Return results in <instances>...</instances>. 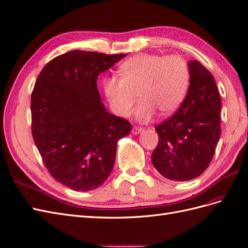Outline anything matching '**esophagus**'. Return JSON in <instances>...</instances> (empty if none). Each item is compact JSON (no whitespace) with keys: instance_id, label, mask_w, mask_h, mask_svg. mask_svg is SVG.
I'll return each mask as SVG.
<instances>
[{"instance_id":"esophagus-1","label":"esophagus","mask_w":248,"mask_h":248,"mask_svg":"<svg viewBox=\"0 0 248 248\" xmlns=\"http://www.w3.org/2000/svg\"><path fill=\"white\" fill-rule=\"evenodd\" d=\"M142 132H143V129H142V128H139V126H133L132 133L134 134V135H138V134L142 133Z\"/></svg>"}]
</instances>
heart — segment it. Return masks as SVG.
Masks as SVG:
<instances>
[{
    "label": "heart",
    "instance_id": "heart-1",
    "mask_svg": "<svg viewBox=\"0 0 248 248\" xmlns=\"http://www.w3.org/2000/svg\"><path fill=\"white\" fill-rule=\"evenodd\" d=\"M119 76L103 79V90L113 113L126 117L131 114L136 93L140 102L134 116L148 123L160 112L168 116L183 103L189 88L190 70L185 59L178 55L161 56L141 53L119 66Z\"/></svg>",
    "mask_w": 248,
    "mask_h": 248
}]
</instances>
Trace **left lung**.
I'll list each match as a JSON object with an SVG mask.
<instances>
[{
	"mask_svg": "<svg viewBox=\"0 0 248 248\" xmlns=\"http://www.w3.org/2000/svg\"><path fill=\"white\" fill-rule=\"evenodd\" d=\"M188 93L172 116L155 126L159 142L154 167L166 179L189 181L210 165L221 134V98L213 76L199 61L189 62Z\"/></svg>",
	"mask_w": 248,
	"mask_h": 248,
	"instance_id": "8db88e82",
	"label": "left lung"
}]
</instances>
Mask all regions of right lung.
<instances>
[{
  "label": "right lung",
  "instance_id": "right-lung-1",
  "mask_svg": "<svg viewBox=\"0 0 248 248\" xmlns=\"http://www.w3.org/2000/svg\"><path fill=\"white\" fill-rule=\"evenodd\" d=\"M125 54L70 51L42 68L31 94L32 136L53 178L76 191L100 187L114 166L117 141L129 120L106 110L98 74Z\"/></svg>",
  "mask_w": 248,
  "mask_h": 248
}]
</instances>
